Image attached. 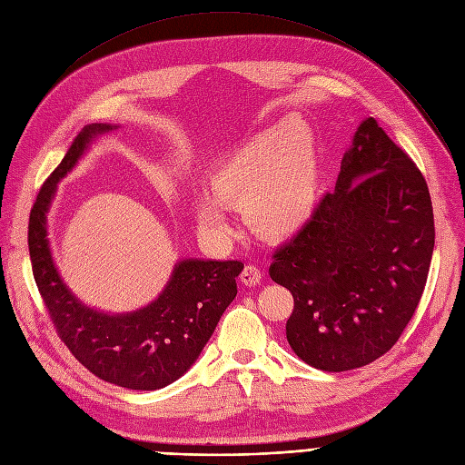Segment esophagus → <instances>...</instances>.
<instances>
[{"label":"esophagus","instance_id":"34e87169","mask_svg":"<svg viewBox=\"0 0 465 465\" xmlns=\"http://www.w3.org/2000/svg\"><path fill=\"white\" fill-rule=\"evenodd\" d=\"M261 278H262V272L259 267H255V264H246L244 271H242V274H240L242 283H246V285H257L261 282Z\"/></svg>","mask_w":465,"mask_h":465}]
</instances>
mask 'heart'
I'll return each mask as SVG.
<instances>
[{
	"label": "heart",
	"mask_w": 465,
	"mask_h": 465,
	"mask_svg": "<svg viewBox=\"0 0 465 465\" xmlns=\"http://www.w3.org/2000/svg\"><path fill=\"white\" fill-rule=\"evenodd\" d=\"M212 187L221 201L244 210L257 234L271 240L293 236L312 219L320 198L311 130L295 119L257 132L217 164ZM196 213L208 231H231L227 213L215 198H198Z\"/></svg>",
	"instance_id": "1"
}]
</instances>
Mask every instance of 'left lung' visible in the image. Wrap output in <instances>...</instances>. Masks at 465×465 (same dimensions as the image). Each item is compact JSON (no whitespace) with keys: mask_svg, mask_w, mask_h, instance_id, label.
Instances as JSON below:
<instances>
[{"mask_svg":"<svg viewBox=\"0 0 465 465\" xmlns=\"http://www.w3.org/2000/svg\"><path fill=\"white\" fill-rule=\"evenodd\" d=\"M435 244L428 183L372 117L344 154L335 193L272 255L293 295L285 337L316 369L369 365L397 342L422 299Z\"/></svg>","mask_w":465,"mask_h":465,"instance_id":"obj_1","label":"left lung"}]
</instances>
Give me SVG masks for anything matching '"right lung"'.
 Instances as JSON below:
<instances>
[{
  "label": "right lung",
  "mask_w": 465,
  "mask_h": 465,
  "mask_svg": "<svg viewBox=\"0 0 465 465\" xmlns=\"http://www.w3.org/2000/svg\"><path fill=\"white\" fill-rule=\"evenodd\" d=\"M114 128L84 126L39 189L28 223L32 271L58 337L81 365L98 379L128 390H159L178 381L201 356L219 318L238 293L236 276L244 264L180 261L159 299L128 314L109 316L75 299L54 267L47 212L56 183L77 164L94 136Z\"/></svg>",
  "instance_id": "right-lung-1"
}]
</instances>
